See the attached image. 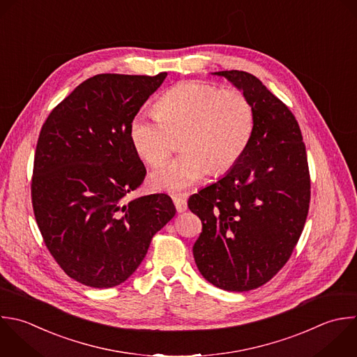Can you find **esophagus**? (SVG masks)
<instances>
[{
  "label": "esophagus",
  "instance_id": "1",
  "mask_svg": "<svg viewBox=\"0 0 357 357\" xmlns=\"http://www.w3.org/2000/svg\"><path fill=\"white\" fill-rule=\"evenodd\" d=\"M173 202H174L176 209H177L178 213L185 212L187 208H188V206H187V201H185V198H183V197H173Z\"/></svg>",
  "mask_w": 357,
  "mask_h": 357
}]
</instances>
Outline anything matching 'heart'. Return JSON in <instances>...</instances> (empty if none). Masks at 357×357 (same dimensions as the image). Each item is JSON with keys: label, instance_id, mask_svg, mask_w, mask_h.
<instances>
[{"label": "heart", "instance_id": "heart-1", "mask_svg": "<svg viewBox=\"0 0 357 357\" xmlns=\"http://www.w3.org/2000/svg\"><path fill=\"white\" fill-rule=\"evenodd\" d=\"M156 113L132 117L128 137L145 163L162 165L173 149V134L184 131L183 155L151 174L158 191L181 192L205 180L212 169L225 173L244 155L254 132V109L237 88L220 89L202 81H184L158 100Z\"/></svg>", "mask_w": 357, "mask_h": 357}]
</instances>
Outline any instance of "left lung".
<instances>
[{
  "label": "left lung",
  "mask_w": 357,
  "mask_h": 357,
  "mask_svg": "<svg viewBox=\"0 0 357 357\" xmlns=\"http://www.w3.org/2000/svg\"><path fill=\"white\" fill-rule=\"evenodd\" d=\"M254 109V132L240 160L188 199L202 220L192 247L201 275L229 291L257 289L287 262L303 231L310 174L300 127L262 82L244 71H219Z\"/></svg>",
  "instance_id": "1"
}]
</instances>
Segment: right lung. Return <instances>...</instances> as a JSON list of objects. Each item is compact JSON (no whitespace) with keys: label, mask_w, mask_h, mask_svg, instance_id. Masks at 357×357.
Returning a JSON list of instances; mask_svg holds the SVG:
<instances>
[{"label":"right lung","mask_w":357,"mask_h":357,"mask_svg":"<svg viewBox=\"0 0 357 357\" xmlns=\"http://www.w3.org/2000/svg\"><path fill=\"white\" fill-rule=\"evenodd\" d=\"M166 77L95 75L42 127L32 178L35 218L57 264L82 284L126 282L155 233L176 215L166 194L126 199L146 174L130 142V123Z\"/></svg>","instance_id":"obj_1"}]
</instances>
